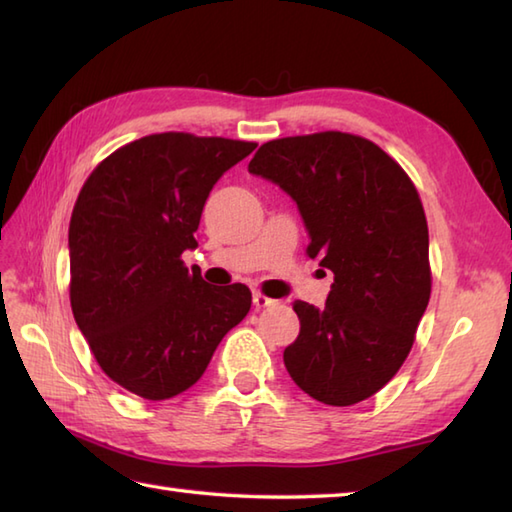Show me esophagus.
I'll return each mask as SVG.
<instances>
[{"label":"esophagus","instance_id":"1","mask_svg":"<svg viewBox=\"0 0 512 512\" xmlns=\"http://www.w3.org/2000/svg\"><path fill=\"white\" fill-rule=\"evenodd\" d=\"M253 306L257 308V310H264V308H270V306H275V301L273 299H268V297H264V295H253Z\"/></svg>","mask_w":512,"mask_h":512}]
</instances>
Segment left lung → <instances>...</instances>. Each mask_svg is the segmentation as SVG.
Returning a JSON list of instances; mask_svg holds the SVG:
<instances>
[{
    "instance_id": "left-lung-1",
    "label": "left lung",
    "mask_w": 512,
    "mask_h": 512,
    "mask_svg": "<svg viewBox=\"0 0 512 512\" xmlns=\"http://www.w3.org/2000/svg\"><path fill=\"white\" fill-rule=\"evenodd\" d=\"M248 171L286 191L334 273L325 306L295 301L301 330L284 350L314 400L347 407L396 376L431 295L429 228L418 191L372 140L321 132L270 140Z\"/></svg>"
}]
</instances>
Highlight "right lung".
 I'll return each mask as SVG.
<instances>
[{"instance_id":"right-lung-1","label":"right lung","mask_w":512,"mask_h":512,"mask_svg":"<svg viewBox=\"0 0 512 512\" xmlns=\"http://www.w3.org/2000/svg\"><path fill=\"white\" fill-rule=\"evenodd\" d=\"M255 147L154 134L116 149L83 184L68 233L72 314L103 372L140 398L198 383L250 310L246 286L213 288L180 255L198 248L213 184Z\"/></svg>"}]
</instances>
